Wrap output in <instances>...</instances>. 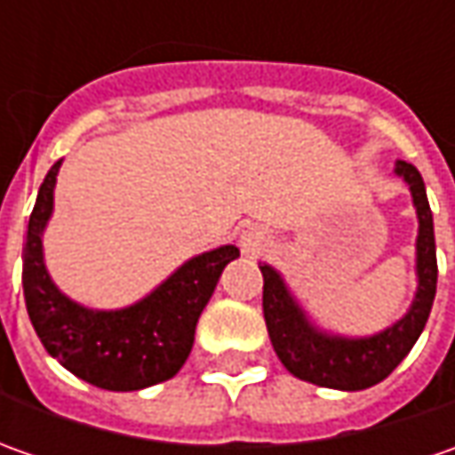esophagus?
Here are the masks:
<instances>
[{
  "mask_svg": "<svg viewBox=\"0 0 455 455\" xmlns=\"http://www.w3.org/2000/svg\"><path fill=\"white\" fill-rule=\"evenodd\" d=\"M240 245H243L245 255H260L273 248V235L268 233V228H263V225H251L248 230H243Z\"/></svg>",
  "mask_w": 455,
  "mask_h": 455,
  "instance_id": "34e87169",
  "label": "esophagus"
}]
</instances>
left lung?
I'll return each instance as SVG.
<instances>
[{
  "label": "left lung",
  "mask_w": 455,
  "mask_h": 455,
  "mask_svg": "<svg viewBox=\"0 0 455 455\" xmlns=\"http://www.w3.org/2000/svg\"><path fill=\"white\" fill-rule=\"evenodd\" d=\"M395 174H400L411 187L415 215H418V240H415V273L418 291L411 308L393 326L372 337H339L319 329L306 316V311L293 299V293L273 266L263 263V316L268 326L273 349L291 375L319 387L331 390H367L393 372L408 357L418 341L435 299L438 260H435V235L433 212L420 172L408 162H397Z\"/></svg>",
  "instance_id": "left-lung-1"
}]
</instances>
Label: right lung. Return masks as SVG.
Listing matches in <instances>:
<instances>
[{"mask_svg":"<svg viewBox=\"0 0 455 455\" xmlns=\"http://www.w3.org/2000/svg\"><path fill=\"white\" fill-rule=\"evenodd\" d=\"M55 162L40 184L27 225L22 289L29 322L47 349L73 375L100 390L132 393L174 377L192 352L195 326L218 286L222 268L235 260V245L195 255L141 301L98 311L68 299L44 268L43 233L52 215Z\"/></svg>","mask_w":455,"mask_h":455,"instance_id":"1","label":"right lung"}]
</instances>
